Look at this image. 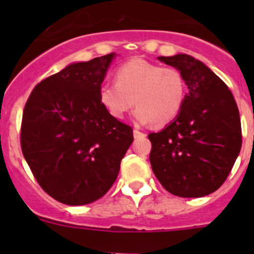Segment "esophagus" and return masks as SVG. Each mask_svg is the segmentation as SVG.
Wrapping results in <instances>:
<instances>
[{
  "mask_svg": "<svg viewBox=\"0 0 254 254\" xmlns=\"http://www.w3.org/2000/svg\"><path fill=\"white\" fill-rule=\"evenodd\" d=\"M146 136V134L145 132H142V131H140V130H137V129H134V137H145Z\"/></svg>",
  "mask_w": 254,
  "mask_h": 254,
  "instance_id": "obj_1",
  "label": "esophagus"
}]
</instances>
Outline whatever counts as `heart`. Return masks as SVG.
Wrapping results in <instances>:
<instances>
[{"mask_svg": "<svg viewBox=\"0 0 254 254\" xmlns=\"http://www.w3.org/2000/svg\"><path fill=\"white\" fill-rule=\"evenodd\" d=\"M117 81L99 87V101L115 119H123L136 104L135 119L166 125L173 122L186 101L187 83L181 70L132 59L119 66Z\"/></svg>", "mask_w": 254, "mask_h": 254, "instance_id": "b5f03b06", "label": "heart"}]
</instances>
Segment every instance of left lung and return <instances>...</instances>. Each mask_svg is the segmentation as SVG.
<instances>
[{"instance_id": "obj_1", "label": "left lung", "mask_w": 254, "mask_h": 254, "mask_svg": "<svg viewBox=\"0 0 254 254\" xmlns=\"http://www.w3.org/2000/svg\"><path fill=\"white\" fill-rule=\"evenodd\" d=\"M158 60L181 70L188 93L176 119L162 131L148 134L151 167L173 195H207L226 181L242 146L236 101L201 61L186 54Z\"/></svg>"}]
</instances>
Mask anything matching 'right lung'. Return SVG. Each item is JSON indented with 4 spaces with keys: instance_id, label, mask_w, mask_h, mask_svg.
<instances>
[{
    "instance_id": "1",
    "label": "right lung",
    "mask_w": 254,
    "mask_h": 254,
    "mask_svg": "<svg viewBox=\"0 0 254 254\" xmlns=\"http://www.w3.org/2000/svg\"><path fill=\"white\" fill-rule=\"evenodd\" d=\"M114 53L71 64L35 86L20 127L22 152L43 190L67 205L93 203L111 189L131 145L132 127L113 118L99 87Z\"/></svg>"
}]
</instances>
